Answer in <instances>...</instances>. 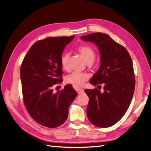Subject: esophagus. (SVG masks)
<instances>
[{"mask_svg":"<svg viewBox=\"0 0 151 151\" xmlns=\"http://www.w3.org/2000/svg\"><path fill=\"white\" fill-rule=\"evenodd\" d=\"M75 89L77 91V93H78V94H81L82 93H83L84 91V90L83 88H79V87H77V86L75 87Z\"/></svg>","mask_w":151,"mask_h":151,"instance_id":"1","label":"esophagus"}]
</instances>
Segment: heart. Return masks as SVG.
<instances>
[{
	"instance_id": "1",
	"label": "heart",
	"mask_w": 151,
	"mask_h": 151,
	"mask_svg": "<svg viewBox=\"0 0 151 151\" xmlns=\"http://www.w3.org/2000/svg\"><path fill=\"white\" fill-rule=\"evenodd\" d=\"M81 56L83 57L85 62L88 64L92 63L96 57V54L94 50L92 47L88 45H81L77 49ZM69 54L65 53L60 58V63L63 69L65 70H69V65H68V59H69ZM88 79V76L83 73L74 72L70 74L66 77V82L68 84H72L75 86H81L83 84L84 81Z\"/></svg>"
}]
</instances>
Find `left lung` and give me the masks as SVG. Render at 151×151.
I'll use <instances>...</instances> for the list:
<instances>
[{"label": "left lung", "mask_w": 151, "mask_h": 151, "mask_svg": "<svg viewBox=\"0 0 151 151\" xmlns=\"http://www.w3.org/2000/svg\"><path fill=\"white\" fill-rule=\"evenodd\" d=\"M85 42L94 43L100 53V67L90 83L99 89L84 90L89 97L88 119L95 126L106 128L115 125L129 108L135 90V75L132 58L126 48L102 33L81 36Z\"/></svg>", "instance_id": "left-lung-1"}]
</instances>
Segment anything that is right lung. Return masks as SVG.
I'll return each mask as SVG.
<instances>
[{
    "instance_id": "right-lung-1",
    "label": "right lung",
    "mask_w": 151,
    "mask_h": 151,
    "mask_svg": "<svg viewBox=\"0 0 151 151\" xmlns=\"http://www.w3.org/2000/svg\"><path fill=\"white\" fill-rule=\"evenodd\" d=\"M74 36L51 37L35 43L25 55L20 69L24 103L30 116L48 128L62 125L68 108L77 96L70 84L60 91L53 87L62 82L60 58Z\"/></svg>"
}]
</instances>
